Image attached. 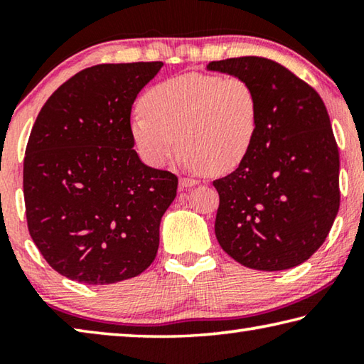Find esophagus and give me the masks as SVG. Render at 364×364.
<instances>
[{
  "label": "esophagus",
  "instance_id": "obj_1",
  "mask_svg": "<svg viewBox=\"0 0 364 364\" xmlns=\"http://www.w3.org/2000/svg\"><path fill=\"white\" fill-rule=\"evenodd\" d=\"M199 183L194 178H189V176H181L180 178V188H193L196 184Z\"/></svg>",
  "mask_w": 364,
  "mask_h": 364
}]
</instances>
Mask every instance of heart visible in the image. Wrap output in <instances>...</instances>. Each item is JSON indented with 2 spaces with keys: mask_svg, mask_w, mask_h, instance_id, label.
I'll return each mask as SVG.
<instances>
[{
  "mask_svg": "<svg viewBox=\"0 0 364 364\" xmlns=\"http://www.w3.org/2000/svg\"><path fill=\"white\" fill-rule=\"evenodd\" d=\"M141 109L132 119V138L152 167H164L180 139L189 167L230 173L247 159L260 128L257 91L241 77H171L146 91Z\"/></svg>",
  "mask_w": 364,
  "mask_h": 364,
  "instance_id": "1",
  "label": "heart"
}]
</instances>
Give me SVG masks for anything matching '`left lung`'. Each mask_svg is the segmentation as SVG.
<instances>
[{
  "label": "left lung",
  "mask_w": 364,
  "mask_h": 364,
  "mask_svg": "<svg viewBox=\"0 0 364 364\" xmlns=\"http://www.w3.org/2000/svg\"><path fill=\"white\" fill-rule=\"evenodd\" d=\"M207 70L245 78L260 102V128L247 159L213 181L221 249L247 268L297 267L321 247L341 204L338 149L324 102L271 59L213 60Z\"/></svg>",
  "instance_id": "left-lung-1"
}]
</instances>
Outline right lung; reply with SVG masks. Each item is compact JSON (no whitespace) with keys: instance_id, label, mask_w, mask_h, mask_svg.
Returning a JSON list of instances; mask_svg holds the SVG:
<instances>
[{"instance_id":"add662e5","label":"right lung","mask_w":364,"mask_h":364,"mask_svg":"<svg viewBox=\"0 0 364 364\" xmlns=\"http://www.w3.org/2000/svg\"><path fill=\"white\" fill-rule=\"evenodd\" d=\"M164 63L100 64L41 107L23 159L28 232L49 267L102 286L134 278L157 255L178 178L141 162L130 115Z\"/></svg>"}]
</instances>
